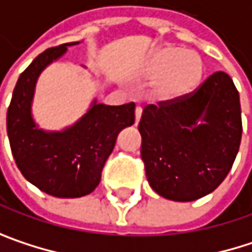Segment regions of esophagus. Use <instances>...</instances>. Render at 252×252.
<instances>
[{
	"label": "esophagus",
	"instance_id": "1",
	"mask_svg": "<svg viewBox=\"0 0 252 252\" xmlns=\"http://www.w3.org/2000/svg\"><path fill=\"white\" fill-rule=\"evenodd\" d=\"M141 111H143V109H141L140 106H137V108H135V126L140 123V118H141Z\"/></svg>",
	"mask_w": 252,
	"mask_h": 252
}]
</instances>
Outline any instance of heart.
I'll use <instances>...</instances> for the list:
<instances>
[{"mask_svg":"<svg viewBox=\"0 0 252 252\" xmlns=\"http://www.w3.org/2000/svg\"><path fill=\"white\" fill-rule=\"evenodd\" d=\"M146 80H155L153 96L163 102L178 100L197 89L204 74L198 52L165 46L155 51L141 71Z\"/></svg>","mask_w":252,"mask_h":252,"instance_id":"1","label":"heart"}]
</instances>
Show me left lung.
Listing matches in <instances>:
<instances>
[{"label":"left lung","mask_w":252,"mask_h":252,"mask_svg":"<svg viewBox=\"0 0 252 252\" xmlns=\"http://www.w3.org/2000/svg\"><path fill=\"white\" fill-rule=\"evenodd\" d=\"M141 159L150 187L163 198L194 201L229 174L242 135L239 93L226 73L197 92L143 109Z\"/></svg>","instance_id":"8db88e82"}]
</instances>
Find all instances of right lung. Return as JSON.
Here are the masks:
<instances>
[{
    "label": "right lung",
    "instance_id": "obj_1",
    "mask_svg": "<svg viewBox=\"0 0 252 252\" xmlns=\"http://www.w3.org/2000/svg\"><path fill=\"white\" fill-rule=\"evenodd\" d=\"M78 43H63L37 55L19 77L7 112V132L17 168L30 184L58 198L90 194L100 182L118 134L135 121L132 102L108 106L97 99L73 126L60 131L43 129L34 121L32 105L37 78Z\"/></svg>",
    "mask_w": 252,
    "mask_h": 252
}]
</instances>
